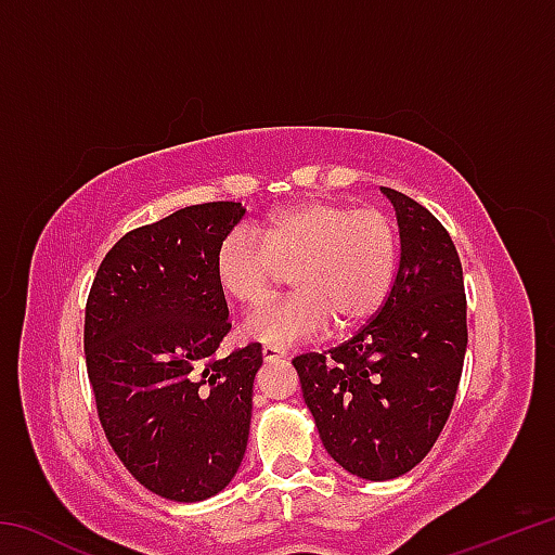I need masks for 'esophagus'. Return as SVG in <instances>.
I'll use <instances>...</instances> for the list:
<instances>
[{"label":"esophagus","instance_id":"esophagus-1","mask_svg":"<svg viewBox=\"0 0 555 555\" xmlns=\"http://www.w3.org/2000/svg\"><path fill=\"white\" fill-rule=\"evenodd\" d=\"M261 354H264L267 362H274V360H281V357H286V350H284V347H276V345H264Z\"/></svg>","mask_w":555,"mask_h":555}]
</instances>
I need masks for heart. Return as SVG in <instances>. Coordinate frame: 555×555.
<instances>
[{
	"label": "heart",
	"mask_w": 555,
	"mask_h": 555,
	"mask_svg": "<svg viewBox=\"0 0 555 555\" xmlns=\"http://www.w3.org/2000/svg\"><path fill=\"white\" fill-rule=\"evenodd\" d=\"M397 271V228L379 205L300 201L255 232L232 230L215 255V281L240 306H257L294 274L296 294L244 321L251 340L286 347L327 327H354L379 311Z\"/></svg>",
	"instance_id": "b5f03b06"
}]
</instances>
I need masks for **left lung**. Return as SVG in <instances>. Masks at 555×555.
<instances>
[{"instance_id":"left-lung-1","label":"left lung","mask_w":555,"mask_h":555,"mask_svg":"<svg viewBox=\"0 0 555 555\" xmlns=\"http://www.w3.org/2000/svg\"><path fill=\"white\" fill-rule=\"evenodd\" d=\"M399 264L389 296L350 340L294 357L327 453L362 480L424 460L455 403L467 347L463 264L434 212L393 188Z\"/></svg>"}]
</instances>
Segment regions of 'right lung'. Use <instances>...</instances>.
<instances>
[{
    "label": "right lung",
    "instance_id": "add662e5",
    "mask_svg": "<svg viewBox=\"0 0 555 555\" xmlns=\"http://www.w3.org/2000/svg\"><path fill=\"white\" fill-rule=\"evenodd\" d=\"M240 203L181 208L127 232L92 281L86 364L98 418L134 480L173 502L218 494L247 450L261 345L218 357L230 333L215 281Z\"/></svg>",
    "mask_w": 555,
    "mask_h": 555
}]
</instances>
